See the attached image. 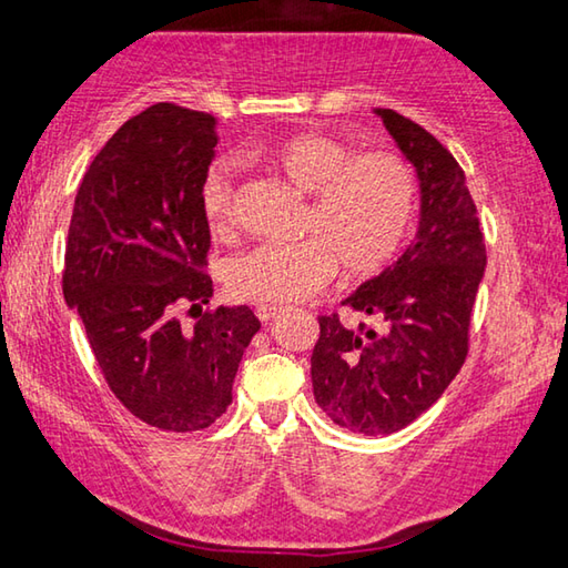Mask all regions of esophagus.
<instances>
[{"instance_id": "esophagus-1", "label": "esophagus", "mask_w": 568, "mask_h": 568, "mask_svg": "<svg viewBox=\"0 0 568 568\" xmlns=\"http://www.w3.org/2000/svg\"><path fill=\"white\" fill-rule=\"evenodd\" d=\"M278 312H282V306H276V304H262V306H256V317L262 320V322H272Z\"/></svg>"}]
</instances>
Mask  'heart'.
Returning <instances> with one entry per match:
<instances>
[{"label": "heart", "mask_w": 568, "mask_h": 568, "mask_svg": "<svg viewBox=\"0 0 568 568\" xmlns=\"http://www.w3.org/2000/svg\"><path fill=\"white\" fill-rule=\"evenodd\" d=\"M244 163H264L310 199L290 246H258L226 268V290L246 302H294L320 292L337 264L347 276H372L403 248L415 219L413 165L389 151L357 153L327 133H300L266 148H241ZM201 213L216 236L236 229L234 169L216 161L199 191Z\"/></svg>", "instance_id": "1"}]
</instances>
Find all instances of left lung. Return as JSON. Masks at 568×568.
I'll list each match as a JSON object with an SVG mask.
<instances>
[{
  "mask_svg": "<svg viewBox=\"0 0 568 568\" xmlns=\"http://www.w3.org/2000/svg\"><path fill=\"white\" fill-rule=\"evenodd\" d=\"M420 181V226L405 254L345 302L379 329L320 317L312 352L314 399L332 423L389 435L438 403L468 355L470 314L486 272V244L466 173L438 138L377 108Z\"/></svg>",
  "mask_w": 568,
  "mask_h": 568,
  "instance_id": "left-lung-1",
  "label": "left lung"
}]
</instances>
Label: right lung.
<instances>
[{"label":"right lung","instance_id":"right-lung-1","mask_svg":"<svg viewBox=\"0 0 568 568\" xmlns=\"http://www.w3.org/2000/svg\"><path fill=\"white\" fill-rule=\"evenodd\" d=\"M216 118L158 102L102 145L74 196L62 294L80 314L108 387L138 420L203 430L226 413L248 342V306L211 302V231L199 191ZM191 305L197 320L183 325Z\"/></svg>","mask_w":568,"mask_h":568}]
</instances>
